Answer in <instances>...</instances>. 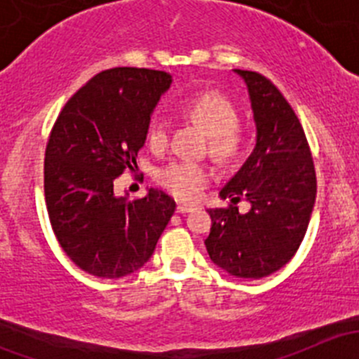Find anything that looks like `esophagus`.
I'll use <instances>...</instances> for the list:
<instances>
[{"label":"esophagus","instance_id":"obj_1","mask_svg":"<svg viewBox=\"0 0 359 359\" xmlns=\"http://www.w3.org/2000/svg\"><path fill=\"white\" fill-rule=\"evenodd\" d=\"M193 210H194L193 205H179V206H177V213H180V215L193 212Z\"/></svg>","mask_w":359,"mask_h":359}]
</instances>
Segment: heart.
Listing matches in <instances>:
<instances>
[{
  "instance_id": "obj_1",
  "label": "heart",
  "mask_w": 359,
  "mask_h": 359,
  "mask_svg": "<svg viewBox=\"0 0 359 359\" xmlns=\"http://www.w3.org/2000/svg\"><path fill=\"white\" fill-rule=\"evenodd\" d=\"M187 112L201 123L210 133L212 153L220 159H229L240 151L241 133L236 128V106L219 92H205L194 97L186 106ZM170 121L156 112L147 125V142L153 149H163L168 144ZM158 182L180 200H194L212 179V170L200 161L179 159L163 166L158 172Z\"/></svg>"
}]
</instances>
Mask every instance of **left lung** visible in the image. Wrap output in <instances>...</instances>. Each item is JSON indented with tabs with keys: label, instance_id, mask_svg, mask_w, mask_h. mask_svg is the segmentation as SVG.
I'll list each match as a JSON object with an SVG mask.
<instances>
[{
	"label": "left lung",
	"instance_id": "8db88e82",
	"mask_svg": "<svg viewBox=\"0 0 359 359\" xmlns=\"http://www.w3.org/2000/svg\"><path fill=\"white\" fill-rule=\"evenodd\" d=\"M234 72L248 88L257 139L220 198H245L252 208H210L205 245L212 262L231 276L259 280L281 269L302 243L316 200V173L302 125L280 90L259 72Z\"/></svg>",
	"mask_w": 359,
	"mask_h": 359
}]
</instances>
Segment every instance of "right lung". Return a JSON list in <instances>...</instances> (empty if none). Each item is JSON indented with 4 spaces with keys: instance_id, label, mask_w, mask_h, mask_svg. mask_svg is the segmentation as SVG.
Returning <instances> with one entry per match:
<instances>
[{
    "instance_id": "obj_1",
    "label": "right lung",
    "mask_w": 359,
    "mask_h": 359,
    "mask_svg": "<svg viewBox=\"0 0 359 359\" xmlns=\"http://www.w3.org/2000/svg\"><path fill=\"white\" fill-rule=\"evenodd\" d=\"M165 71L114 67L93 76L60 111L45 151V200L59 245L79 269L123 278L153 255L175 201L151 187L140 200L116 196L114 179L137 166Z\"/></svg>"
}]
</instances>
